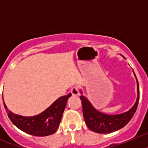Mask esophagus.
<instances>
[{
  "label": "esophagus",
  "instance_id": "esophagus-1",
  "mask_svg": "<svg viewBox=\"0 0 148 148\" xmlns=\"http://www.w3.org/2000/svg\"><path fill=\"white\" fill-rule=\"evenodd\" d=\"M70 92L74 96H78V95H80V93H79V88H78V87H76V86L72 87L71 90H70Z\"/></svg>",
  "mask_w": 148,
  "mask_h": 148
}]
</instances>
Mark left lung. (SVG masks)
<instances>
[{
	"mask_svg": "<svg viewBox=\"0 0 148 148\" xmlns=\"http://www.w3.org/2000/svg\"><path fill=\"white\" fill-rule=\"evenodd\" d=\"M136 81L138 92L136 102L130 110L122 114L111 116L100 113L92 107L85 97L81 95L80 99L82 100L84 118L85 120L86 125L90 130L98 133H112L124 127L130 121L136 113L139 101V87L137 78Z\"/></svg>",
	"mask_w": 148,
	"mask_h": 148,
	"instance_id": "left-lung-1",
	"label": "left lung"
}]
</instances>
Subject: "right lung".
<instances>
[{"mask_svg":"<svg viewBox=\"0 0 148 148\" xmlns=\"http://www.w3.org/2000/svg\"><path fill=\"white\" fill-rule=\"evenodd\" d=\"M71 95L69 93L61 96L43 113L31 117L14 114L7 109L4 102L3 105L9 118L17 127L35 136H46L56 132L61 122L67 99Z\"/></svg>","mask_w":148,"mask_h":148,"instance_id":"1","label":"right lung"}]
</instances>
